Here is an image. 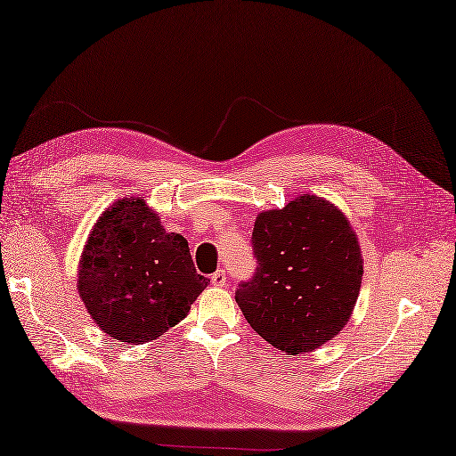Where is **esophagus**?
Returning <instances> with one entry per match:
<instances>
[{
	"mask_svg": "<svg viewBox=\"0 0 456 456\" xmlns=\"http://www.w3.org/2000/svg\"><path fill=\"white\" fill-rule=\"evenodd\" d=\"M211 284L217 286V288H223L227 286V276H225V270H217V273L211 274Z\"/></svg>",
	"mask_w": 456,
	"mask_h": 456,
	"instance_id": "esophagus-1",
	"label": "esophagus"
}]
</instances>
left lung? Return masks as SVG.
<instances>
[{
    "label": "left lung",
    "instance_id": "8db88e82",
    "mask_svg": "<svg viewBox=\"0 0 456 456\" xmlns=\"http://www.w3.org/2000/svg\"><path fill=\"white\" fill-rule=\"evenodd\" d=\"M256 274L235 299L255 331L278 351L312 353L343 331L362 284L358 237L335 203L302 193L256 216Z\"/></svg>",
    "mask_w": 456,
    "mask_h": 456
}]
</instances>
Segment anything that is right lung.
Returning a JSON list of instances; mask_svg holds the SVG:
<instances>
[{
  "label": "right lung",
  "mask_w": 456,
  "mask_h": 456,
  "mask_svg": "<svg viewBox=\"0 0 456 456\" xmlns=\"http://www.w3.org/2000/svg\"><path fill=\"white\" fill-rule=\"evenodd\" d=\"M188 240L167 233L142 198L105 209L78 263V294L103 333L121 343H151L178 325L206 289Z\"/></svg>",
  "instance_id": "1"
}]
</instances>
